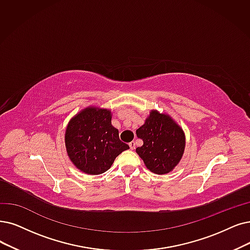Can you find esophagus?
<instances>
[{
    "label": "esophagus",
    "instance_id": "34e87169",
    "mask_svg": "<svg viewBox=\"0 0 250 250\" xmlns=\"http://www.w3.org/2000/svg\"><path fill=\"white\" fill-rule=\"evenodd\" d=\"M129 147H130V149H134L135 148V143L134 142L129 143Z\"/></svg>",
    "mask_w": 250,
    "mask_h": 250
}]
</instances>
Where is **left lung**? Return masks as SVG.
Instances as JSON below:
<instances>
[{
	"label": "left lung",
	"mask_w": 250,
	"mask_h": 250,
	"mask_svg": "<svg viewBox=\"0 0 250 250\" xmlns=\"http://www.w3.org/2000/svg\"><path fill=\"white\" fill-rule=\"evenodd\" d=\"M144 145L136 148L147 169L157 174H165L181 161L185 149L183 129L173 120L153 111L146 123L136 130Z\"/></svg>",
	"instance_id": "8db88e82"
}]
</instances>
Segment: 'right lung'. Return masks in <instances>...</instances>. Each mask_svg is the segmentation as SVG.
I'll return each instance as SVG.
<instances>
[{
  "mask_svg": "<svg viewBox=\"0 0 250 250\" xmlns=\"http://www.w3.org/2000/svg\"><path fill=\"white\" fill-rule=\"evenodd\" d=\"M111 111L85 108L68 123L66 152L72 162L87 174H102L111 168L117 156L129 148L112 126Z\"/></svg>",
  "mask_w": 250,
  "mask_h": 250,
  "instance_id": "1",
  "label": "right lung"
}]
</instances>
